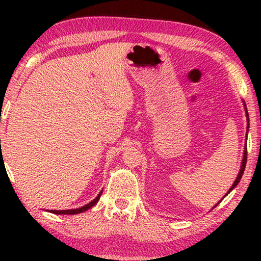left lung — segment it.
Instances as JSON below:
<instances>
[{"instance_id": "left-lung-1", "label": "left lung", "mask_w": 261, "mask_h": 261, "mask_svg": "<svg viewBox=\"0 0 261 261\" xmlns=\"http://www.w3.org/2000/svg\"><path fill=\"white\" fill-rule=\"evenodd\" d=\"M245 110H246V116H247V122H249V117H248V113H247V108H246V105H245ZM248 126H249V123H247V132H248ZM246 162H247V146H245L244 158H242V163H241V167H240V172H239L237 179H235V181L233 183V185H231V187H230L229 190H228L227 194L224 195V197H226V196H227L228 194H229V192H230L231 190H233V189L239 184V181H240L242 174H244V171H245V167H246ZM221 201H222V199H221ZM221 201H220V202H221ZM220 202H219V203H220ZM219 203H217V204H219ZM217 204H216V205H217ZM216 205H215V206H216ZM215 206H214V208H215Z\"/></svg>"}]
</instances>
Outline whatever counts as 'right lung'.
<instances>
[{"mask_svg":"<svg viewBox=\"0 0 261 261\" xmlns=\"http://www.w3.org/2000/svg\"><path fill=\"white\" fill-rule=\"evenodd\" d=\"M102 195V191L99 192L97 195V197H96L94 201H91L90 203H88V204H85L84 206H81V208H77V209H69V210H49V213H53V214H57V215H74V214H80V213H83V212H87L88 209H90L94 206L96 203L98 202L99 197H101Z\"/></svg>","mask_w":261,"mask_h":261,"instance_id":"obj_1","label":"right lung"}]
</instances>
